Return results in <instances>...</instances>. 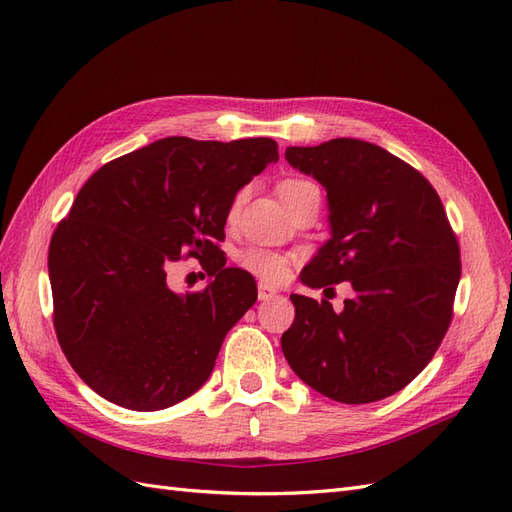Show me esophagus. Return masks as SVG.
Wrapping results in <instances>:
<instances>
[{"label":"esophagus","instance_id":"34e87169","mask_svg":"<svg viewBox=\"0 0 512 512\" xmlns=\"http://www.w3.org/2000/svg\"><path fill=\"white\" fill-rule=\"evenodd\" d=\"M277 294V290L275 288H271V286H267V284H258V299L260 301H269V299H273Z\"/></svg>","mask_w":512,"mask_h":512}]
</instances>
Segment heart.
<instances>
[{
  "instance_id": "1",
  "label": "heart",
  "mask_w": 512,
  "mask_h": 512,
  "mask_svg": "<svg viewBox=\"0 0 512 512\" xmlns=\"http://www.w3.org/2000/svg\"><path fill=\"white\" fill-rule=\"evenodd\" d=\"M314 190H318V185L307 179H286L280 183V196L286 205H290L292 200L299 198L301 194L314 192ZM243 198H245V192H239L235 196V200H232L230 205V215H237V211L243 205ZM239 260L247 271L269 284L284 282L290 273V258L286 254L267 250V247H252V250H245Z\"/></svg>"
}]
</instances>
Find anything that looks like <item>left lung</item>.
I'll return each instance as SVG.
<instances>
[{
	"label": "left lung",
	"mask_w": 512,
	"mask_h": 512,
	"mask_svg": "<svg viewBox=\"0 0 512 512\" xmlns=\"http://www.w3.org/2000/svg\"><path fill=\"white\" fill-rule=\"evenodd\" d=\"M286 160L329 200L331 239L301 282H350L354 290L342 312L327 299L290 294L286 361L307 386L342 404L395 395L427 367L453 318L461 262L442 200L416 168L359 138L288 147Z\"/></svg>",
	"instance_id": "1"
}]
</instances>
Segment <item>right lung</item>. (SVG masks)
<instances>
[{
	"mask_svg": "<svg viewBox=\"0 0 512 512\" xmlns=\"http://www.w3.org/2000/svg\"><path fill=\"white\" fill-rule=\"evenodd\" d=\"M273 138L168 136L104 164L53 232V324L72 369L113 404L151 412L211 376L226 333L256 303L254 277L226 267L232 200L267 164ZM211 259L205 291L177 295L163 267Z\"/></svg>",
	"mask_w": 512,
	"mask_h": 512,
	"instance_id": "obj_1",
	"label": "right lung"
}]
</instances>
